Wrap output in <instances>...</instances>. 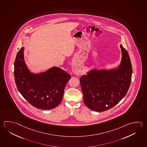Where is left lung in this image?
<instances>
[{
    "label": "left lung",
    "mask_w": 147,
    "mask_h": 147,
    "mask_svg": "<svg viewBox=\"0 0 147 147\" xmlns=\"http://www.w3.org/2000/svg\"><path fill=\"white\" fill-rule=\"evenodd\" d=\"M122 59L117 68L92 69L80 78L84 102L92 111L113 108L126 96L130 86L132 67L127 50L120 45Z\"/></svg>",
    "instance_id": "8db88e82"
}]
</instances>
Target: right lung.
Here are the masks:
<instances>
[{
    "instance_id": "1",
    "label": "right lung",
    "mask_w": 147,
    "mask_h": 147,
    "mask_svg": "<svg viewBox=\"0 0 147 147\" xmlns=\"http://www.w3.org/2000/svg\"><path fill=\"white\" fill-rule=\"evenodd\" d=\"M24 47L14 62V80L23 97L36 108L50 110L60 103L64 90L71 76L58 67L38 74L31 73L24 60Z\"/></svg>"
}]
</instances>
